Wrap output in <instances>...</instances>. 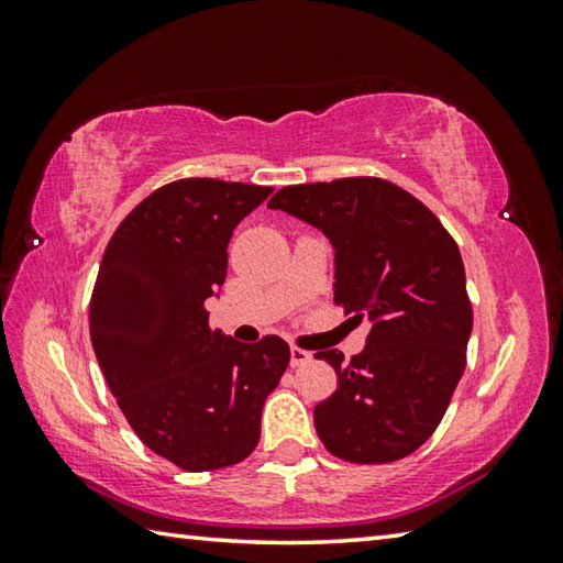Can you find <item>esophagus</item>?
Here are the masks:
<instances>
[{
  "label": "esophagus",
  "instance_id": "esophagus-1",
  "mask_svg": "<svg viewBox=\"0 0 563 563\" xmlns=\"http://www.w3.org/2000/svg\"><path fill=\"white\" fill-rule=\"evenodd\" d=\"M312 360V352L302 350V347H290V365L292 367H300V365H308Z\"/></svg>",
  "mask_w": 563,
  "mask_h": 563
}]
</instances>
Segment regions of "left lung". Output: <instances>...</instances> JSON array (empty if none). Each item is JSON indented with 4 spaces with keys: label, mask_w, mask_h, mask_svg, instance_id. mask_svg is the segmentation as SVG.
<instances>
[{
    "label": "left lung",
    "mask_w": 563,
    "mask_h": 563,
    "mask_svg": "<svg viewBox=\"0 0 563 563\" xmlns=\"http://www.w3.org/2000/svg\"><path fill=\"white\" fill-rule=\"evenodd\" d=\"M268 208L325 233L335 302L365 316L360 355L320 350L338 389L316 407L330 454L357 464L402 460L430 440L466 365L472 302L454 238L430 208L383 178L285 186Z\"/></svg>",
    "instance_id": "1"
}]
</instances>
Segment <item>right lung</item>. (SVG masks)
<instances>
[{"label":"right lung","instance_id":"add662e5","mask_svg":"<svg viewBox=\"0 0 563 563\" xmlns=\"http://www.w3.org/2000/svg\"><path fill=\"white\" fill-rule=\"evenodd\" d=\"M271 194L174 180L133 208L103 251L89 305L101 373L139 440L186 472L255 450L263 402L290 362L278 335L245 345L211 330L206 310L225 280L235 225Z\"/></svg>","mask_w":563,"mask_h":563}]
</instances>
